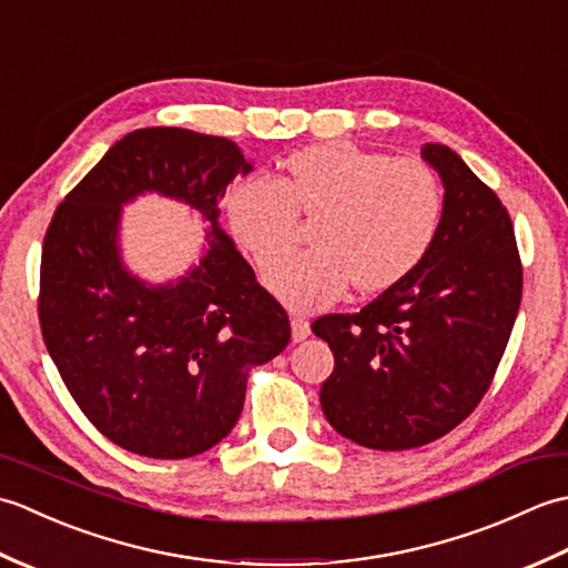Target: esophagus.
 <instances>
[{"instance_id": "34e87169", "label": "esophagus", "mask_w": 568, "mask_h": 568, "mask_svg": "<svg viewBox=\"0 0 568 568\" xmlns=\"http://www.w3.org/2000/svg\"><path fill=\"white\" fill-rule=\"evenodd\" d=\"M291 327H293V342H305L310 336V322L303 315H291Z\"/></svg>"}]
</instances>
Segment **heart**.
<instances>
[{"label": "heart", "instance_id": "heart-1", "mask_svg": "<svg viewBox=\"0 0 568 568\" xmlns=\"http://www.w3.org/2000/svg\"><path fill=\"white\" fill-rule=\"evenodd\" d=\"M297 214L315 216V246L271 273L268 287L310 312L334 303L352 281L371 293L413 271L439 229L442 190L415 159L327 141L293 153L281 180L248 178L229 195L232 232L265 273L291 253Z\"/></svg>", "mask_w": 568, "mask_h": 568}]
</instances>
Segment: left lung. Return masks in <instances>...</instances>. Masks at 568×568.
Returning a JSON list of instances; mask_svg holds the SVG:
<instances>
[{
  "mask_svg": "<svg viewBox=\"0 0 568 568\" xmlns=\"http://www.w3.org/2000/svg\"><path fill=\"white\" fill-rule=\"evenodd\" d=\"M444 204L429 251L356 315L312 324L334 354L320 403L329 425L368 449L444 437L496 376L523 300L513 222L496 192L442 143H425Z\"/></svg>",
  "mask_w": 568,
  "mask_h": 568,
  "instance_id": "left-lung-1",
  "label": "left lung"
}]
</instances>
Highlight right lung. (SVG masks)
<instances>
[{"mask_svg":"<svg viewBox=\"0 0 568 568\" xmlns=\"http://www.w3.org/2000/svg\"><path fill=\"white\" fill-rule=\"evenodd\" d=\"M251 161L234 141L136 129L60 202L43 239L39 320L78 407L139 456L187 458L234 429L253 366L291 342L281 303L220 226V200ZM153 191L209 224L197 266L146 284L121 261L123 204Z\"/></svg>","mask_w":568,"mask_h":568,"instance_id":"add662e5","label":"right lung"}]
</instances>
